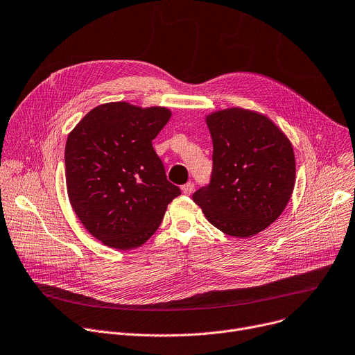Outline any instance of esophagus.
I'll return each mask as SVG.
<instances>
[{
    "instance_id": "obj_1",
    "label": "esophagus",
    "mask_w": 355,
    "mask_h": 355,
    "mask_svg": "<svg viewBox=\"0 0 355 355\" xmlns=\"http://www.w3.org/2000/svg\"><path fill=\"white\" fill-rule=\"evenodd\" d=\"M181 189H182V194L184 196H191L192 194V191H194V182H187V184H184L182 187H181Z\"/></svg>"
}]
</instances>
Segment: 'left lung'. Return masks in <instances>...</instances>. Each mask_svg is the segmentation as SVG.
Masks as SVG:
<instances>
[{"mask_svg":"<svg viewBox=\"0 0 355 355\" xmlns=\"http://www.w3.org/2000/svg\"><path fill=\"white\" fill-rule=\"evenodd\" d=\"M214 153L208 185L192 194L223 234L249 238L266 230L295 188L293 147L266 116L232 107L209 114Z\"/></svg>","mask_w":355,"mask_h":355,"instance_id":"8db88e82","label":"left lung"}]
</instances>
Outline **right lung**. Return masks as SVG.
<instances>
[{
	"mask_svg": "<svg viewBox=\"0 0 355 355\" xmlns=\"http://www.w3.org/2000/svg\"><path fill=\"white\" fill-rule=\"evenodd\" d=\"M170 117L166 107L106 103L92 109L68 136L71 205L83 227L106 246H141L181 194L153 148Z\"/></svg>",
	"mask_w": 355,
	"mask_h": 355,
	"instance_id": "add662e5",
	"label": "right lung"
}]
</instances>
